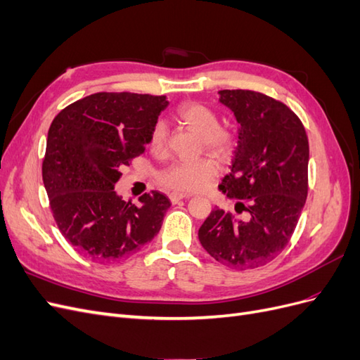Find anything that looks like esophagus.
Listing matches in <instances>:
<instances>
[{
    "label": "esophagus",
    "instance_id": "1",
    "mask_svg": "<svg viewBox=\"0 0 360 360\" xmlns=\"http://www.w3.org/2000/svg\"><path fill=\"white\" fill-rule=\"evenodd\" d=\"M184 198H191V195H189V193H180V192H172V193H169L171 202H179L180 200H184Z\"/></svg>",
    "mask_w": 360,
    "mask_h": 360
}]
</instances>
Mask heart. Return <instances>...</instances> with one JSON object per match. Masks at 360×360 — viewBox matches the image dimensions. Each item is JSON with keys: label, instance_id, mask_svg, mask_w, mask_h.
Here are the masks:
<instances>
[{"label": "heart", "instance_id": "b5f03b06", "mask_svg": "<svg viewBox=\"0 0 360 360\" xmlns=\"http://www.w3.org/2000/svg\"><path fill=\"white\" fill-rule=\"evenodd\" d=\"M176 117L179 122L201 135L202 146L217 158H228L234 150L236 135L228 127L219 126V117L210 106L191 102L181 105ZM168 129L163 122H158L151 129L150 148L160 153L167 146ZM217 176V163L212 158L179 160L160 174V181L167 188L179 192H197L209 186Z\"/></svg>", "mask_w": 360, "mask_h": 360}]
</instances>
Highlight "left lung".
<instances>
[{
	"label": "left lung",
	"mask_w": 360,
	"mask_h": 360,
	"mask_svg": "<svg viewBox=\"0 0 360 360\" xmlns=\"http://www.w3.org/2000/svg\"><path fill=\"white\" fill-rule=\"evenodd\" d=\"M219 102L234 112L238 141L219 189L237 200L234 219L219 207L198 231L216 261L237 270L255 269L288 245L308 195L309 144L299 117L287 105L250 90H222Z\"/></svg>",
	"instance_id": "left-lung-1"
}]
</instances>
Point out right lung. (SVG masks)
Returning a JSON list of instances; mask_svg holds the SVG:
<instances>
[{
    "mask_svg": "<svg viewBox=\"0 0 360 360\" xmlns=\"http://www.w3.org/2000/svg\"><path fill=\"white\" fill-rule=\"evenodd\" d=\"M165 96L96 93L53 118L41 165L43 184L61 234L93 261L135 254L159 233L171 207L153 191L126 202L114 191L123 167L143 155Z\"/></svg>",
    "mask_w": 360,
    "mask_h": 360,
    "instance_id": "right-lung-1",
    "label": "right lung"
}]
</instances>
